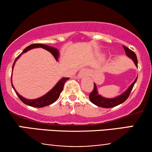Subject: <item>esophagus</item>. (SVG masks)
Segmentation results:
<instances>
[{
	"instance_id": "esophagus-1",
	"label": "esophagus",
	"mask_w": 152,
	"mask_h": 152,
	"mask_svg": "<svg viewBox=\"0 0 152 152\" xmlns=\"http://www.w3.org/2000/svg\"><path fill=\"white\" fill-rule=\"evenodd\" d=\"M87 75H88V71H87L86 69H81V70L78 72V78H82L85 77V76H87Z\"/></svg>"
}]
</instances>
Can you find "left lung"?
<instances>
[{"label": "left lung", "mask_w": 152, "mask_h": 152, "mask_svg": "<svg viewBox=\"0 0 152 152\" xmlns=\"http://www.w3.org/2000/svg\"><path fill=\"white\" fill-rule=\"evenodd\" d=\"M124 49L126 54L129 58H130L133 61L134 64L136 66L138 67V60L137 55L134 53V51H132V50H130L129 48H128L126 46H123ZM137 78H136V79L134 80V81L132 84L129 86V88L125 91L124 93H122L120 95L114 97V98H106V97L102 96L100 94H99L98 89H97V86L96 85V83H94V90L92 91V92L89 94V99L91 102L93 103L95 105L100 106V107L103 108H112L114 106H116L119 104H122L128 99V97L129 96V94L132 91V88L135 84V83L137 82Z\"/></svg>", "instance_id": "1"}]
</instances>
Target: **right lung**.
I'll return each mask as SVG.
<instances>
[{"mask_svg":"<svg viewBox=\"0 0 152 152\" xmlns=\"http://www.w3.org/2000/svg\"><path fill=\"white\" fill-rule=\"evenodd\" d=\"M42 48L43 49L48 50V51H49L50 53L53 56V57L55 58V59L57 61H58L59 55H60V54H59V51L57 48H54V47L47 46V45H45V44H41V43L31 44L30 46L26 47L25 49L23 50L22 53H20L16 58H15V61L13 64V66H12V74H13V68H14L15 62H16L17 60L20 58V56H21L23 53H26L28 50L33 49V48ZM69 79V78L68 77L67 78L63 77L62 78H61V79L57 82L55 86H54L53 88H52L48 92V93L45 94V95L39 97V98L36 99H26L24 98V97H23L22 96H20V94L17 92V91L15 89L14 86H13V83H12V75H11V85H12V87L13 88V89L15 91V94L18 95V98L20 99V101H21L23 103H24V104L28 106H33V107L41 108V107H44V106H46L50 105V104H52L58 99L59 96H60L61 93V91H63V88H64V83H65L66 81H68Z\"/></svg>","mask_w":152,"mask_h":152,"instance_id":"obj_1","label":"right lung"}]
</instances>
